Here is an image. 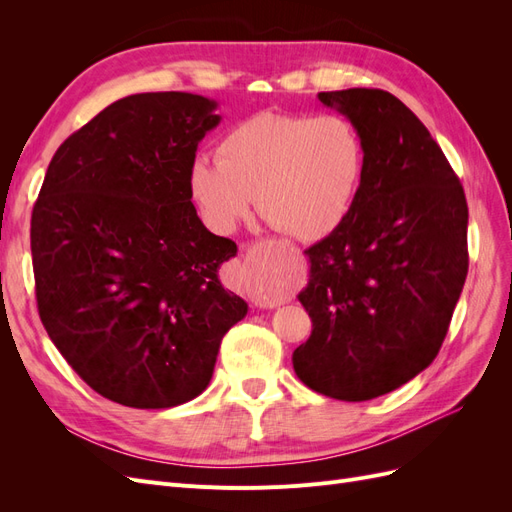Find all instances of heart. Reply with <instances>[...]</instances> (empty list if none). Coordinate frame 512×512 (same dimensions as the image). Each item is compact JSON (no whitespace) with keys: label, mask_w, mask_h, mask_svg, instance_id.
<instances>
[{"label":"heart","mask_w":512,"mask_h":512,"mask_svg":"<svg viewBox=\"0 0 512 512\" xmlns=\"http://www.w3.org/2000/svg\"><path fill=\"white\" fill-rule=\"evenodd\" d=\"M367 151L354 123L337 113H258L237 123L200 158L190 192L207 224L232 232L256 207L301 241L331 235L361 192Z\"/></svg>","instance_id":"1"}]
</instances>
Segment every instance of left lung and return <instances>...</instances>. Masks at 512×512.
Returning a JSON list of instances; mask_svg holds the SVG:
<instances>
[{
    "label": "left lung",
    "instance_id": "1",
    "mask_svg": "<svg viewBox=\"0 0 512 512\" xmlns=\"http://www.w3.org/2000/svg\"><path fill=\"white\" fill-rule=\"evenodd\" d=\"M318 100L359 128L367 162L348 218L305 250L312 267L299 301L312 335L292 365L320 395L367 401L438 356L468 275V203L440 145L389 91Z\"/></svg>",
    "mask_w": 512,
    "mask_h": 512
}]
</instances>
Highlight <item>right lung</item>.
Masks as SVG:
<instances>
[{"label": "right lung", "instance_id": "obj_1", "mask_svg": "<svg viewBox=\"0 0 512 512\" xmlns=\"http://www.w3.org/2000/svg\"><path fill=\"white\" fill-rule=\"evenodd\" d=\"M213 100L134 94L59 145L32 213L38 314L68 365L121 406L173 408L207 389L247 303L224 290L235 241L196 215L190 170Z\"/></svg>", "mask_w": 512, "mask_h": 512}]
</instances>
